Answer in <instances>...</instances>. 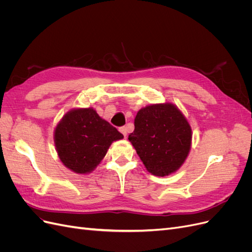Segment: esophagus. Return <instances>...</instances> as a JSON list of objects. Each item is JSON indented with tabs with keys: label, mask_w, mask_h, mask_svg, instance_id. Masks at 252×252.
Returning a JSON list of instances; mask_svg holds the SVG:
<instances>
[{
	"label": "esophagus",
	"mask_w": 252,
	"mask_h": 252,
	"mask_svg": "<svg viewBox=\"0 0 252 252\" xmlns=\"http://www.w3.org/2000/svg\"><path fill=\"white\" fill-rule=\"evenodd\" d=\"M120 131L122 132V133H123V135L125 136V138H126V135H127V128L125 127V126H123V127H121L120 128Z\"/></svg>",
	"instance_id": "34e87169"
}]
</instances>
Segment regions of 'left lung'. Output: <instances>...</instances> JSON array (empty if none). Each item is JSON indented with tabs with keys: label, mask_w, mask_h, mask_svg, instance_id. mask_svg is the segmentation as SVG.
I'll return each mask as SVG.
<instances>
[{
	"label": "left lung",
	"mask_w": 252,
	"mask_h": 252,
	"mask_svg": "<svg viewBox=\"0 0 252 252\" xmlns=\"http://www.w3.org/2000/svg\"><path fill=\"white\" fill-rule=\"evenodd\" d=\"M191 128L173 104H157L142 108L134 119V130L129 134L147 170L165 177L184 163L191 145Z\"/></svg>",
	"instance_id": "left-lung-1"
}]
</instances>
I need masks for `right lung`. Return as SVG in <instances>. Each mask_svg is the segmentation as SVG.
Masks as SVG:
<instances>
[{
  "instance_id": "1",
  "label": "right lung",
  "mask_w": 252,
  "mask_h": 252,
  "mask_svg": "<svg viewBox=\"0 0 252 252\" xmlns=\"http://www.w3.org/2000/svg\"><path fill=\"white\" fill-rule=\"evenodd\" d=\"M116 127L93 108L66 113L55 130V143L62 163L75 173L93 171L113 141L123 139Z\"/></svg>"
}]
</instances>
